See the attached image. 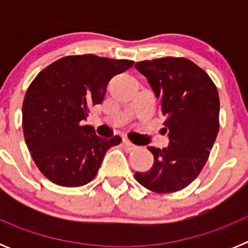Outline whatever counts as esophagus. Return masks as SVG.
Segmentation results:
<instances>
[{"instance_id":"1","label":"esophagus","mask_w":248,"mask_h":248,"mask_svg":"<svg viewBox=\"0 0 248 248\" xmlns=\"http://www.w3.org/2000/svg\"><path fill=\"white\" fill-rule=\"evenodd\" d=\"M123 146H124V148H125V150H128V151H133L138 148L137 145H134L133 143H130L128 139H123Z\"/></svg>"}]
</instances>
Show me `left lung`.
<instances>
[{
  "instance_id": "left-lung-1",
  "label": "left lung",
  "mask_w": 248,
  "mask_h": 248,
  "mask_svg": "<svg viewBox=\"0 0 248 248\" xmlns=\"http://www.w3.org/2000/svg\"><path fill=\"white\" fill-rule=\"evenodd\" d=\"M159 99L168 148L148 146L154 164L135 180L146 189L169 194L185 189L199 176L217 137L220 99L209 74L190 59L165 57L135 63Z\"/></svg>"
}]
</instances>
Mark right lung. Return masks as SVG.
<instances>
[{
  "label": "right lung",
  "mask_w": 248,
  "mask_h": 248,
  "mask_svg": "<svg viewBox=\"0 0 248 248\" xmlns=\"http://www.w3.org/2000/svg\"><path fill=\"white\" fill-rule=\"evenodd\" d=\"M134 64L94 54L58 59L33 79L22 105L26 144L39 171L53 184L78 187L91 183L105 153L122 138L98 137L83 125L89 109L104 99L109 80Z\"/></svg>",
  "instance_id": "1"
}]
</instances>
